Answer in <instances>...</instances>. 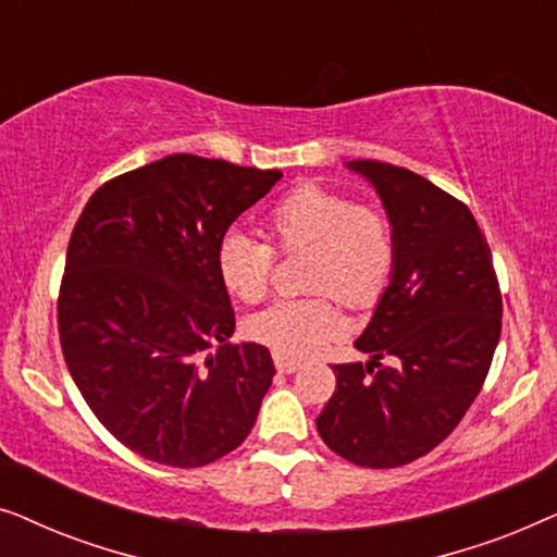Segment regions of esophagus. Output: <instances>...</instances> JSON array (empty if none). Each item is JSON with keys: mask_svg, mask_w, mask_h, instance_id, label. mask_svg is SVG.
Here are the masks:
<instances>
[{"mask_svg": "<svg viewBox=\"0 0 557 557\" xmlns=\"http://www.w3.org/2000/svg\"><path fill=\"white\" fill-rule=\"evenodd\" d=\"M273 364H276L278 372H286V375H292L301 368L299 360H292V357H284V355H273Z\"/></svg>", "mask_w": 557, "mask_h": 557, "instance_id": "obj_1", "label": "esophagus"}]
</instances>
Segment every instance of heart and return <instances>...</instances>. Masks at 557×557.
<instances>
[{
    "mask_svg": "<svg viewBox=\"0 0 557 557\" xmlns=\"http://www.w3.org/2000/svg\"><path fill=\"white\" fill-rule=\"evenodd\" d=\"M263 231L269 246L243 233H227L218 243L215 269L227 294L258 304L269 294L273 250L309 256L304 288L317 296L281 301L248 322L250 337L276 355L309 357L339 337L345 317L330 293L347 307L370 309L391 286L398 231L380 205L304 182L271 205Z\"/></svg>",
    "mask_w": 557,
    "mask_h": 557,
    "instance_id": "heart-1",
    "label": "heart"
}]
</instances>
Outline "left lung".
<instances>
[{"label": "left lung", "instance_id": "8db88e82", "mask_svg": "<svg viewBox=\"0 0 557 557\" xmlns=\"http://www.w3.org/2000/svg\"><path fill=\"white\" fill-rule=\"evenodd\" d=\"M347 166L372 182L393 218L398 263L355 342L372 360L332 364L337 387L317 431L357 467L395 469L433 451L482 391L502 332V294L467 205L406 166L375 159Z\"/></svg>", "mask_w": 557, "mask_h": 557}]
</instances>
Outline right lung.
Returning <instances> with one entry per match:
<instances>
[{
  "mask_svg": "<svg viewBox=\"0 0 557 557\" xmlns=\"http://www.w3.org/2000/svg\"><path fill=\"white\" fill-rule=\"evenodd\" d=\"M278 170L172 154L90 195L67 243L58 332L83 400L113 438L177 469L218 461L253 429L276 375L215 269L235 218ZM215 356L203 357L212 345Z\"/></svg>",
  "mask_w": 557,
  "mask_h": 557,
  "instance_id": "add662e5",
  "label": "right lung"
}]
</instances>
